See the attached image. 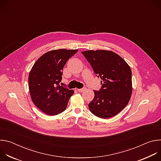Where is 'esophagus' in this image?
I'll return each mask as SVG.
<instances>
[{
	"label": "esophagus",
	"instance_id": "obj_1",
	"mask_svg": "<svg viewBox=\"0 0 161 161\" xmlns=\"http://www.w3.org/2000/svg\"><path fill=\"white\" fill-rule=\"evenodd\" d=\"M86 90V88L85 87H83V88H78V89H77V90L78 91V92H83L84 90Z\"/></svg>",
	"mask_w": 161,
	"mask_h": 161
}]
</instances>
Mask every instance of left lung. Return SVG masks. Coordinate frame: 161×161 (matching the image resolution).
Masks as SVG:
<instances>
[{"label":"left lung","mask_w":161,"mask_h":161,"mask_svg":"<svg viewBox=\"0 0 161 161\" xmlns=\"http://www.w3.org/2000/svg\"><path fill=\"white\" fill-rule=\"evenodd\" d=\"M81 53L90 64L101 88L88 104L94 115L108 119L116 115L128 104L132 94V71L118 54L107 50H87Z\"/></svg>","instance_id":"left-lung-1"}]
</instances>
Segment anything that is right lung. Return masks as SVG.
Here are the masks:
<instances>
[{"label":"right lung","mask_w":161,"mask_h":161,"mask_svg":"<svg viewBox=\"0 0 161 161\" xmlns=\"http://www.w3.org/2000/svg\"><path fill=\"white\" fill-rule=\"evenodd\" d=\"M78 50L60 49L42 55L29 75V88L34 104L48 115H56L67 108L73 90L60 86L63 68Z\"/></svg>","instance_id":"1"}]
</instances>
